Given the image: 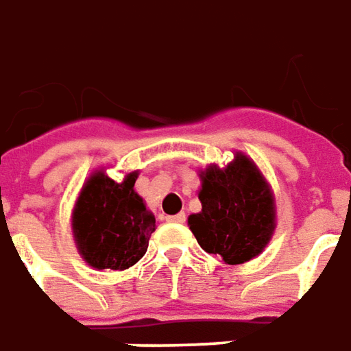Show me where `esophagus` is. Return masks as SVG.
<instances>
[{
	"label": "esophagus",
	"mask_w": 351,
	"mask_h": 351,
	"mask_svg": "<svg viewBox=\"0 0 351 351\" xmlns=\"http://www.w3.org/2000/svg\"><path fill=\"white\" fill-rule=\"evenodd\" d=\"M185 219H187L185 213H178V215H170V217H168L170 223H185Z\"/></svg>",
	"instance_id": "1"
}]
</instances>
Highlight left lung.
<instances>
[{
	"label": "left lung",
	"instance_id": "left-lung-1",
	"mask_svg": "<svg viewBox=\"0 0 351 351\" xmlns=\"http://www.w3.org/2000/svg\"><path fill=\"white\" fill-rule=\"evenodd\" d=\"M202 211L189 215V228L208 253L242 265L267 247L276 228L274 193L255 162L236 153L227 168L200 171Z\"/></svg>",
	"mask_w": 351,
	"mask_h": 351
}]
</instances>
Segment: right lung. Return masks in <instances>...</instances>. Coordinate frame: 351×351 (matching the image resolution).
I'll list each match as a JSON object with an SVG mask.
<instances>
[{
	"label": "right lung",
	"instance_id": "obj_1",
	"mask_svg": "<svg viewBox=\"0 0 351 351\" xmlns=\"http://www.w3.org/2000/svg\"><path fill=\"white\" fill-rule=\"evenodd\" d=\"M138 171L113 181L104 170L84 181L71 213V230L79 255L92 268L126 270L145 255L155 232V215L134 183Z\"/></svg>",
	"mask_w": 351,
	"mask_h": 351
}]
</instances>
